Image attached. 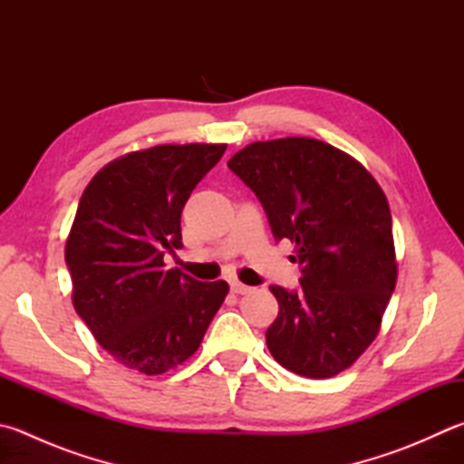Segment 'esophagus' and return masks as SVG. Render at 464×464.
I'll return each instance as SVG.
<instances>
[{"label":"esophagus","instance_id":"esophagus-1","mask_svg":"<svg viewBox=\"0 0 464 464\" xmlns=\"http://www.w3.org/2000/svg\"><path fill=\"white\" fill-rule=\"evenodd\" d=\"M230 288H232V291H234L236 295H246V293L252 291V286L242 285L240 281H232V283H230Z\"/></svg>","mask_w":464,"mask_h":464}]
</instances>
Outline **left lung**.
Here are the masks:
<instances>
[{
    "label": "left lung",
    "mask_w": 464,
    "mask_h": 464,
    "mask_svg": "<svg viewBox=\"0 0 464 464\" xmlns=\"http://www.w3.org/2000/svg\"><path fill=\"white\" fill-rule=\"evenodd\" d=\"M276 240L295 244L301 288L270 286L266 345L288 372L334 378L378 337L398 281L388 198L352 155L311 137L255 141L228 161Z\"/></svg>",
    "instance_id": "left-lung-1"
}]
</instances>
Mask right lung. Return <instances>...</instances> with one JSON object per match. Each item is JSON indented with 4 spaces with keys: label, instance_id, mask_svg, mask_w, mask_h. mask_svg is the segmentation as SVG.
<instances>
[{
    "label": "right lung",
    "instance_id": "1",
    "mask_svg": "<svg viewBox=\"0 0 464 464\" xmlns=\"http://www.w3.org/2000/svg\"><path fill=\"white\" fill-rule=\"evenodd\" d=\"M224 151L226 143H186L125 153L78 202L64 248L72 304L129 370L160 375L189 360L230 291L163 260L183 246L181 209Z\"/></svg>",
    "mask_w": 464,
    "mask_h": 464
}]
</instances>
